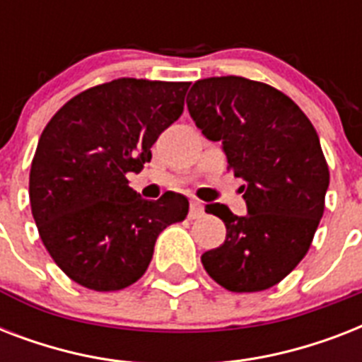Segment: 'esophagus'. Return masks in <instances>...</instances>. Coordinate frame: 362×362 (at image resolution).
<instances>
[{
    "label": "esophagus",
    "instance_id": "esophagus-1",
    "mask_svg": "<svg viewBox=\"0 0 362 362\" xmlns=\"http://www.w3.org/2000/svg\"><path fill=\"white\" fill-rule=\"evenodd\" d=\"M204 210V204L199 201V199H192V204H189V218L192 220H195V218H199V216L203 214Z\"/></svg>",
    "mask_w": 362,
    "mask_h": 362
}]
</instances>
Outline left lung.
I'll use <instances>...</instances> for the list:
<instances>
[{"label":"left lung","instance_id":"1","mask_svg":"<svg viewBox=\"0 0 362 362\" xmlns=\"http://www.w3.org/2000/svg\"><path fill=\"white\" fill-rule=\"evenodd\" d=\"M186 103L203 135L223 144L247 206L235 216L226 204H206L227 235L201 255L204 270L229 291L269 289L303 261L325 210L329 167L320 136L286 93L244 76L197 81Z\"/></svg>","mask_w":362,"mask_h":362}]
</instances>
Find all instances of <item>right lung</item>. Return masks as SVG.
Returning <instances> with one entry per match:
<instances>
[{
	"mask_svg": "<svg viewBox=\"0 0 362 362\" xmlns=\"http://www.w3.org/2000/svg\"><path fill=\"white\" fill-rule=\"evenodd\" d=\"M189 82L116 78L69 99L52 116L30 170L31 214L54 263L93 291L135 284L159 233L187 216L167 192L142 199L125 175L141 173L152 144L180 118Z\"/></svg>",
	"mask_w": 362,
	"mask_h": 362,
	"instance_id": "add662e5",
	"label": "right lung"
}]
</instances>
